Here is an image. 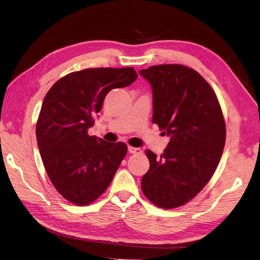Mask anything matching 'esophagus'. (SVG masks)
I'll return each instance as SVG.
<instances>
[{
    "label": "esophagus",
    "mask_w": 260,
    "mask_h": 260,
    "mask_svg": "<svg viewBox=\"0 0 260 260\" xmlns=\"http://www.w3.org/2000/svg\"><path fill=\"white\" fill-rule=\"evenodd\" d=\"M128 151L130 154H140L142 153V149L139 148V147H135V146H129L128 147Z\"/></svg>",
    "instance_id": "obj_1"
}]
</instances>
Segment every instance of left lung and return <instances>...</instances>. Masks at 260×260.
<instances>
[{
  "instance_id": "1",
  "label": "left lung",
  "mask_w": 260,
  "mask_h": 260,
  "mask_svg": "<svg viewBox=\"0 0 260 260\" xmlns=\"http://www.w3.org/2000/svg\"><path fill=\"white\" fill-rule=\"evenodd\" d=\"M153 91V122L170 137L166 151L146 149L149 169L142 191L154 205H184L217 169L225 143V122L215 91L196 70L179 64L140 70Z\"/></svg>"
}]
</instances>
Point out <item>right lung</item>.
<instances>
[{"label": "right lung", "mask_w": 260, "mask_h": 260, "mask_svg": "<svg viewBox=\"0 0 260 260\" xmlns=\"http://www.w3.org/2000/svg\"><path fill=\"white\" fill-rule=\"evenodd\" d=\"M132 67L88 68L70 73L46 93L37 121L38 146L57 192L85 206L103 194L128 147L89 136L107 93L136 81Z\"/></svg>", "instance_id": "obj_1"}]
</instances>
